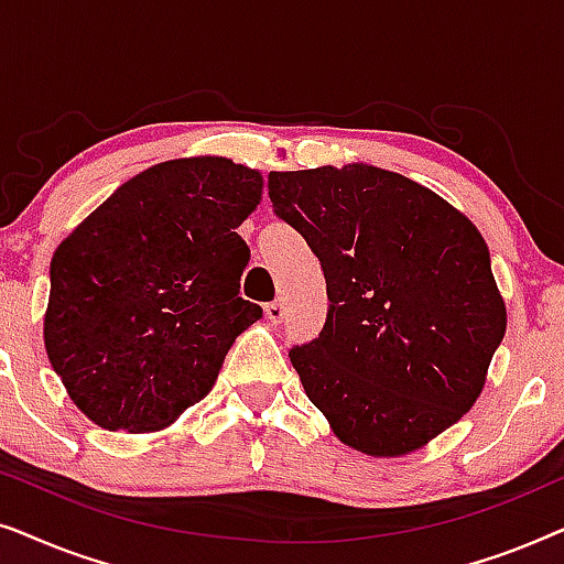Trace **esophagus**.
<instances>
[{
    "mask_svg": "<svg viewBox=\"0 0 564 564\" xmlns=\"http://www.w3.org/2000/svg\"><path fill=\"white\" fill-rule=\"evenodd\" d=\"M264 313H267V318L272 321V323H282V318H284V303H282V300H272V303L264 305Z\"/></svg>",
    "mask_w": 564,
    "mask_h": 564,
    "instance_id": "esophagus-1",
    "label": "esophagus"
}]
</instances>
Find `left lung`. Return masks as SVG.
Returning a JSON list of instances; mask_svg holds the SVG:
<instances>
[{
	"label": "left lung",
	"instance_id": "obj_1",
	"mask_svg": "<svg viewBox=\"0 0 564 564\" xmlns=\"http://www.w3.org/2000/svg\"><path fill=\"white\" fill-rule=\"evenodd\" d=\"M274 215L326 276L318 338L290 361L336 436L372 457L419 449L465 415L506 334L482 236L403 174L321 166L269 174Z\"/></svg>",
	"mask_w": 564,
	"mask_h": 564
}]
</instances>
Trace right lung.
Masks as SVG:
<instances>
[{"label":"right lung","mask_w":564,"mask_h":564,"mask_svg":"<svg viewBox=\"0 0 564 564\" xmlns=\"http://www.w3.org/2000/svg\"><path fill=\"white\" fill-rule=\"evenodd\" d=\"M261 174L230 159L164 161L122 184L51 261L45 351L97 426L156 431L215 384L261 307L238 297L236 228Z\"/></svg>","instance_id":"1"}]
</instances>
